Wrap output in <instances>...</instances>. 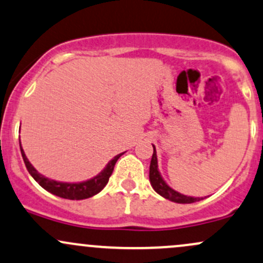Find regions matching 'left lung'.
<instances>
[{"label":"left lung","instance_id":"1","mask_svg":"<svg viewBox=\"0 0 263 263\" xmlns=\"http://www.w3.org/2000/svg\"><path fill=\"white\" fill-rule=\"evenodd\" d=\"M149 181H151L152 187L158 195H161L162 197L167 198V200L172 202H177V203H193V202L201 201L202 198L200 197H191V196H184L181 195L180 192L175 191L171 187L168 186L163 181V178L161 177L160 172L157 168V156H156V149L154 146V155L151 158V164H149Z\"/></svg>","mask_w":263,"mask_h":263}]
</instances>
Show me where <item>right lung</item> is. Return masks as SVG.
<instances>
[{
    "instance_id": "1",
    "label": "right lung",
    "mask_w": 263,
    "mask_h": 263,
    "mask_svg": "<svg viewBox=\"0 0 263 263\" xmlns=\"http://www.w3.org/2000/svg\"><path fill=\"white\" fill-rule=\"evenodd\" d=\"M20 147H21V142H20ZM21 155L22 158H24L26 168L30 172V175L32 176L37 183L40 186L43 187L46 191L53 193V195L59 196V197L67 198V200H85V198L92 197L96 193H99L103 187L106 186L108 182L109 177H111L112 172H114V167L116 164L118 158L122 156V154L115 156L114 160H111L108 162L106 168L103 170L101 174H99L96 177L91 178V180L85 181V182L80 183H63V182H57V181L50 180V178L45 177L41 174L34 170V167L30 163V161L26 157L24 149L21 147Z\"/></svg>"
}]
</instances>
